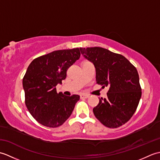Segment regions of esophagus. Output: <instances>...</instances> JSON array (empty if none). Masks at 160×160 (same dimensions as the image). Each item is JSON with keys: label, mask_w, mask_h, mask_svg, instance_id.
<instances>
[{"label": "esophagus", "mask_w": 160, "mask_h": 160, "mask_svg": "<svg viewBox=\"0 0 160 160\" xmlns=\"http://www.w3.org/2000/svg\"><path fill=\"white\" fill-rule=\"evenodd\" d=\"M89 97V95H85V94L80 95V98H81V99H87V98H88Z\"/></svg>", "instance_id": "esophagus-1"}]
</instances>
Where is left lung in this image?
Listing matches in <instances>:
<instances>
[{
  "label": "left lung",
  "mask_w": 160,
  "mask_h": 160,
  "mask_svg": "<svg viewBox=\"0 0 160 160\" xmlns=\"http://www.w3.org/2000/svg\"><path fill=\"white\" fill-rule=\"evenodd\" d=\"M81 53L94 64L96 82L108 87L107 98H100L93 108L95 116L105 127L118 128L130 120L142 96L138 71L121 54L102 47L80 48Z\"/></svg>",
  "instance_id": "left-lung-1"
}]
</instances>
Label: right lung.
<instances>
[{
	"instance_id": "add662e5",
	"label": "right lung",
	"mask_w": 160,
	"mask_h": 160,
	"mask_svg": "<svg viewBox=\"0 0 160 160\" xmlns=\"http://www.w3.org/2000/svg\"><path fill=\"white\" fill-rule=\"evenodd\" d=\"M80 56L79 48L58 50L36 58L29 65L22 79L25 104L42 125L60 127L72 113L80 96L58 93L56 87L65 79L67 69Z\"/></svg>"
}]
</instances>
